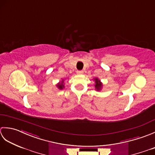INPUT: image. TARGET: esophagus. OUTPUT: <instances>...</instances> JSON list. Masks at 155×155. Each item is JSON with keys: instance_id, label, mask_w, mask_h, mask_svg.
I'll use <instances>...</instances> for the list:
<instances>
[{"instance_id": "esophagus-1", "label": "esophagus", "mask_w": 155, "mask_h": 155, "mask_svg": "<svg viewBox=\"0 0 155 155\" xmlns=\"http://www.w3.org/2000/svg\"><path fill=\"white\" fill-rule=\"evenodd\" d=\"M77 73L78 74H82L83 73V71H77Z\"/></svg>"}]
</instances>
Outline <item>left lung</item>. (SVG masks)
<instances>
[{"label": "left lung", "mask_w": 155, "mask_h": 155, "mask_svg": "<svg viewBox=\"0 0 155 155\" xmlns=\"http://www.w3.org/2000/svg\"><path fill=\"white\" fill-rule=\"evenodd\" d=\"M95 83H96V84H95V88H97V91H99L101 87H102V83L100 82V81L98 79V78H95Z\"/></svg>", "instance_id": "8db88e82"}]
</instances>
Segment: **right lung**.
<instances>
[{"label":"right lung","mask_w":155,"mask_h":155,"mask_svg":"<svg viewBox=\"0 0 155 155\" xmlns=\"http://www.w3.org/2000/svg\"><path fill=\"white\" fill-rule=\"evenodd\" d=\"M57 87H58V88H60V89H62V88H63L64 87V84H63V80L62 81L61 83V84H58L57 85Z\"/></svg>","instance_id":"obj_1"}]
</instances>
